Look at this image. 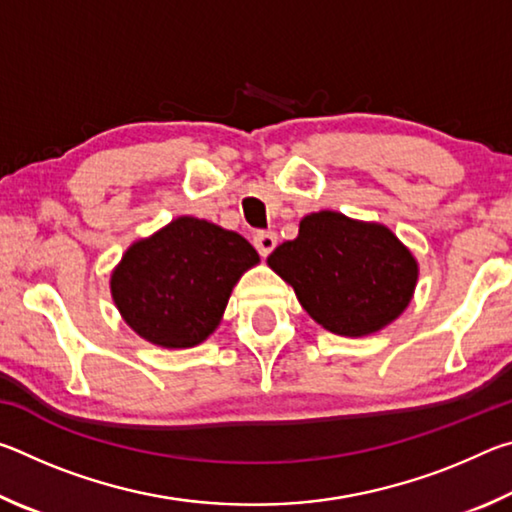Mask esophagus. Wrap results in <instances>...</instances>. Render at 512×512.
<instances>
[{
    "mask_svg": "<svg viewBox=\"0 0 512 512\" xmlns=\"http://www.w3.org/2000/svg\"><path fill=\"white\" fill-rule=\"evenodd\" d=\"M253 244H255L259 255L268 257L273 253V248L277 246V235H275V232H257Z\"/></svg>",
    "mask_w": 512,
    "mask_h": 512,
    "instance_id": "34e87169",
    "label": "esophagus"
}]
</instances>
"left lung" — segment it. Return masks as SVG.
Listing matches in <instances>:
<instances>
[{
  "mask_svg": "<svg viewBox=\"0 0 512 512\" xmlns=\"http://www.w3.org/2000/svg\"><path fill=\"white\" fill-rule=\"evenodd\" d=\"M268 266L318 325L339 336H368L393 323L418 282V262L386 225L332 210L307 214Z\"/></svg>",
  "mask_w": 512,
  "mask_h": 512,
  "instance_id": "obj_1",
  "label": "left lung"
}]
</instances>
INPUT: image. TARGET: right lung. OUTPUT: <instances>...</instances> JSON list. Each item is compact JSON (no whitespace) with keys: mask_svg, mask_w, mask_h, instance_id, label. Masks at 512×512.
Listing matches in <instances>:
<instances>
[{"mask_svg":"<svg viewBox=\"0 0 512 512\" xmlns=\"http://www.w3.org/2000/svg\"><path fill=\"white\" fill-rule=\"evenodd\" d=\"M257 250L221 225L178 216L126 250L110 275L121 318L160 348H194L221 323Z\"/></svg>","mask_w":512,"mask_h":512,"instance_id":"obj_1","label":"right lung"}]
</instances>
